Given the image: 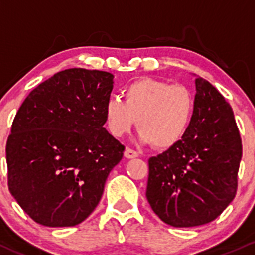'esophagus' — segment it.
Wrapping results in <instances>:
<instances>
[{
    "label": "esophagus",
    "instance_id": "34e87169",
    "mask_svg": "<svg viewBox=\"0 0 255 255\" xmlns=\"http://www.w3.org/2000/svg\"><path fill=\"white\" fill-rule=\"evenodd\" d=\"M125 156L127 159H133V158H137L138 156V151L133 150V149L130 148H126L125 150Z\"/></svg>",
    "mask_w": 255,
    "mask_h": 255
}]
</instances>
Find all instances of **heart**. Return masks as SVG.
<instances>
[{
	"label": "heart",
	"mask_w": 255,
	"mask_h": 255,
	"mask_svg": "<svg viewBox=\"0 0 255 255\" xmlns=\"http://www.w3.org/2000/svg\"><path fill=\"white\" fill-rule=\"evenodd\" d=\"M125 101L111 96L106 102L107 128L116 138L130 130L137 120L138 139L156 148H170L184 138L191 125L195 100L181 85L144 78L123 90Z\"/></svg>",
	"instance_id": "b5f03b06"
}]
</instances>
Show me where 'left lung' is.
I'll return each instance as SVG.
<instances>
[{
  "mask_svg": "<svg viewBox=\"0 0 255 255\" xmlns=\"http://www.w3.org/2000/svg\"><path fill=\"white\" fill-rule=\"evenodd\" d=\"M195 112L180 142L149 163L146 200L166 225H206L237 192L242 140L231 105L207 80L195 79Z\"/></svg>",
  "mask_w": 255,
  "mask_h": 255,
  "instance_id": "1",
  "label": "left lung"
}]
</instances>
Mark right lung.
<instances>
[{
  "label": "right lung",
  "mask_w": 255,
  "mask_h": 255,
  "mask_svg": "<svg viewBox=\"0 0 255 255\" xmlns=\"http://www.w3.org/2000/svg\"><path fill=\"white\" fill-rule=\"evenodd\" d=\"M112 89V74L66 69L18 110L6 145L8 189L39 225L73 227L99 205L125 150L104 127Z\"/></svg>",
  "instance_id": "obj_1"
}]
</instances>
